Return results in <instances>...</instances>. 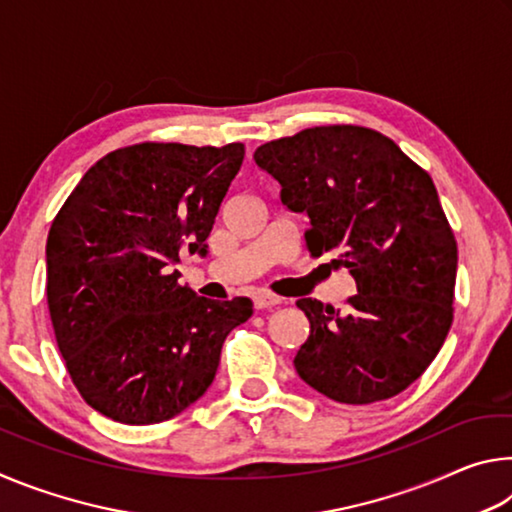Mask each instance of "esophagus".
Listing matches in <instances>:
<instances>
[{
	"instance_id": "34e87169",
	"label": "esophagus",
	"mask_w": 512,
	"mask_h": 512,
	"mask_svg": "<svg viewBox=\"0 0 512 512\" xmlns=\"http://www.w3.org/2000/svg\"><path fill=\"white\" fill-rule=\"evenodd\" d=\"M253 300H255L257 309H271V307H277L282 302L277 296H271V293H257Z\"/></svg>"
}]
</instances>
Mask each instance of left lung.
Returning a JSON list of instances; mask_svg holds the SVG:
<instances>
[{
	"label": "left lung",
	"instance_id": "left-lung-1",
	"mask_svg": "<svg viewBox=\"0 0 512 512\" xmlns=\"http://www.w3.org/2000/svg\"><path fill=\"white\" fill-rule=\"evenodd\" d=\"M255 164L309 219L311 255H334L357 284L348 309L296 305L309 336L293 366L334 402L388 400L413 384L452 327L458 250L427 171L386 135L316 126L262 144Z\"/></svg>",
	"mask_w": 512,
	"mask_h": 512
}]
</instances>
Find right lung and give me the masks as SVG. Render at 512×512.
<instances>
[{"label": "right lung", "instance_id": "1", "mask_svg": "<svg viewBox=\"0 0 512 512\" xmlns=\"http://www.w3.org/2000/svg\"><path fill=\"white\" fill-rule=\"evenodd\" d=\"M244 144H135L85 171L47 237V302L83 400L121 424H155L214 381L225 336L253 300L180 287L185 253L207 255Z\"/></svg>", "mask_w": 512, "mask_h": 512}]
</instances>
